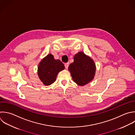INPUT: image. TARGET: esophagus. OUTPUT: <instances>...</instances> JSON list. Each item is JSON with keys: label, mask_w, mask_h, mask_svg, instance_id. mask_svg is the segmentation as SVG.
Listing matches in <instances>:
<instances>
[{"label": "esophagus", "mask_w": 135, "mask_h": 135, "mask_svg": "<svg viewBox=\"0 0 135 135\" xmlns=\"http://www.w3.org/2000/svg\"><path fill=\"white\" fill-rule=\"evenodd\" d=\"M64 65H65V69H67L68 68V67H69V63H65Z\"/></svg>", "instance_id": "1"}]
</instances>
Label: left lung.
<instances>
[{"mask_svg":"<svg viewBox=\"0 0 135 135\" xmlns=\"http://www.w3.org/2000/svg\"><path fill=\"white\" fill-rule=\"evenodd\" d=\"M68 70L73 81L79 85L84 86L93 80L96 66L89 56L79 52L74 55V61L70 64Z\"/></svg>","mask_w":135,"mask_h":135,"instance_id":"8db88e82","label":"left lung"}]
</instances>
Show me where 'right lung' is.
<instances>
[{
    "mask_svg": "<svg viewBox=\"0 0 135 135\" xmlns=\"http://www.w3.org/2000/svg\"><path fill=\"white\" fill-rule=\"evenodd\" d=\"M64 69L62 62L59 60H55L53 55L49 54L40 62L37 73L44 85L48 86L55 81L58 73Z\"/></svg>",
    "mask_w": 135,
    "mask_h": 135,
    "instance_id": "1",
    "label": "right lung"
}]
</instances>
